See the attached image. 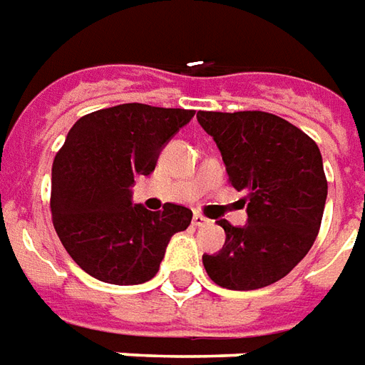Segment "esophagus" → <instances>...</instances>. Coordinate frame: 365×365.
<instances>
[{
    "instance_id": "34e87169",
    "label": "esophagus",
    "mask_w": 365,
    "mask_h": 365,
    "mask_svg": "<svg viewBox=\"0 0 365 365\" xmlns=\"http://www.w3.org/2000/svg\"><path fill=\"white\" fill-rule=\"evenodd\" d=\"M192 223H194V225H196V227H204V225H208L210 220H208V217H206V215H202V214H194Z\"/></svg>"
}]
</instances>
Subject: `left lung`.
<instances>
[{"mask_svg":"<svg viewBox=\"0 0 365 365\" xmlns=\"http://www.w3.org/2000/svg\"><path fill=\"white\" fill-rule=\"evenodd\" d=\"M196 118L222 151L233 188L245 190L249 223L220 220L225 245L204 255L206 272L227 289H259L282 280L317 239L327 177L317 143L262 110L206 113Z\"/></svg>","mask_w":365,"mask_h":365,"instance_id":"8db88e82","label":"left lung"}]
</instances>
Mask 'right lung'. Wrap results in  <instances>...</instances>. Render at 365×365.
Masks as SVG:
<instances>
[{"instance_id":"obj_1","label":"right lung","mask_w":365,"mask_h":365,"mask_svg":"<svg viewBox=\"0 0 365 365\" xmlns=\"http://www.w3.org/2000/svg\"><path fill=\"white\" fill-rule=\"evenodd\" d=\"M192 116L185 108L126 103L85 114L68 132L52 163V223L63 249L93 278L116 286L151 280L169 239L190 225L185 206H132L130 186L155 169L165 143Z\"/></svg>"}]
</instances>
